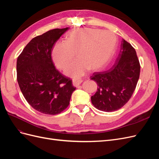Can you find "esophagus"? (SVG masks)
Segmentation results:
<instances>
[{"label": "esophagus", "instance_id": "34e87169", "mask_svg": "<svg viewBox=\"0 0 159 159\" xmlns=\"http://www.w3.org/2000/svg\"><path fill=\"white\" fill-rule=\"evenodd\" d=\"M82 81H83V80L81 79H73L72 80V82H73V84L75 86L80 85L81 82H82Z\"/></svg>", "mask_w": 159, "mask_h": 159}]
</instances>
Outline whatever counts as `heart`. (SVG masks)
<instances>
[{
    "instance_id": "b5f03b06",
    "label": "heart",
    "mask_w": 159,
    "mask_h": 159,
    "mask_svg": "<svg viewBox=\"0 0 159 159\" xmlns=\"http://www.w3.org/2000/svg\"><path fill=\"white\" fill-rule=\"evenodd\" d=\"M116 38L109 31L79 28L69 32L66 42H57L52 58L57 68L64 69L75 56L78 59L66 68V75L78 78L89 69L102 68L110 60L115 50Z\"/></svg>"
}]
</instances>
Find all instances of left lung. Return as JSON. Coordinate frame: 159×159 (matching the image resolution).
<instances>
[{"instance_id":"obj_1","label":"left lung","mask_w":159,"mask_h":159,"mask_svg":"<svg viewBox=\"0 0 159 159\" xmlns=\"http://www.w3.org/2000/svg\"><path fill=\"white\" fill-rule=\"evenodd\" d=\"M140 64L133 46L124 39L115 64L110 70L95 72L91 80L98 84V90L91 97L98 109L115 111L128 102L135 89L140 75Z\"/></svg>"}]
</instances>
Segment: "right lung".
Wrapping results in <instances>:
<instances>
[{
    "label": "right lung",
    "mask_w": 159,
    "mask_h": 159,
    "mask_svg": "<svg viewBox=\"0 0 159 159\" xmlns=\"http://www.w3.org/2000/svg\"><path fill=\"white\" fill-rule=\"evenodd\" d=\"M69 29L56 28L34 38L18 57L19 87L30 106L42 113L63 111L75 89L71 80L56 69L51 57L54 44Z\"/></svg>",
    "instance_id": "obj_1"
}]
</instances>
